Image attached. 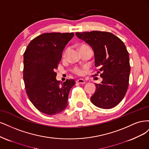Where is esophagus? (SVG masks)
I'll return each mask as SVG.
<instances>
[{
    "mask_svg": "<svg viewBox=\"0 0 149 149\" xmlns=\"http://www.w3.org/2000/svg\"><path fill=\"white\" fill-rule=\"evenodd\" d=\"M76 82L77 84H83L85 83V81L84 79H79L78 80H76Z\"/></svg>",
    "mask_w": 149,
    "mask_h": 149,
    "instance_id": "1",
    "label": "esophagus"
}]
</instances>
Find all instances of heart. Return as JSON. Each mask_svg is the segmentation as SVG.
<instances>
[{"mask_svg": "<svg viewBox=\"0 0 149 149\" xmlns=\"http://www.w3.org/2000/svg\"><path fill=\"white\" fill-rule=\"evenodd\" d=\"M88 48H90V47L88 46H87V45H81L80 46V50H82V49H88ZM68 51H69V49L65 50V51L64 52V57H65L67 53H68ZM74 73L75 74L79 75H82L83 73H84L83 70H81V69H79V68H75L74 70Z\"/></svg>", "mask_w": 149, "mask_h": 149, "instance_id": "heart-1", "label": "heart"}]
</instances>
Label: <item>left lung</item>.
I'll return each mask as SVG.
<instances>
[{
	"label": "left lung",
	"mask_w": 149,
	"mask_h": 149,
	"mask_svg": "<svg viewBox=\"0 0 149 149\" xmlns=\"http://www.w3.org/2000/svg\"><path fill=\"white\" fill-rule=\"evenodd\" d=\"M79 39L89 45L94 52L95 65L103 79L95 84L92 103L100 108L111 109L125 96L129 86L131 67L129 52L124 42L113 33L93 31L75 33Z\"/></svg>",
	"instance_id": "8db88e82"
}]
</instances>
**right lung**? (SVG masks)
<instances>
[{
    "mask_svg": "<svg viewBox=\"0 0 149 149\" xmlns=\"http://www.w3.org/2000/svg\"><path fill=\"white\" fill-rule=\"evenodd\" d=\"M74 33H46L34 38L23 54V80L26 92L35 107L48 115L58 114L67 107L74 79L61 83L55 72L65 45Z\"/></svg>",
    "mask_w": 149,
    "mask_h": 149,
    "instance_id": "1",
    "label": "right lung"
}]
</instances>
